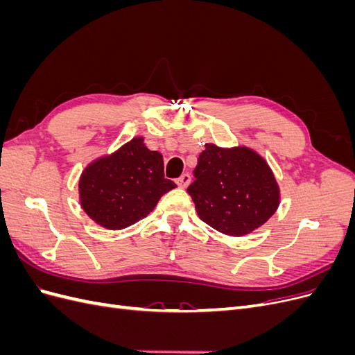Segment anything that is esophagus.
Instances as JSON below:
<instances>
[{"label":"esophagus","mask_w":355,"mask_h":355,"mask_svg":"<svg viewBox=\"0 0 355 355\" xmlns=\"http://www.w3.org/2000/svg\"><path fill=\"white\" fill-rule=\"evenodd\" d=\"M176 184L179 188H187L191 184V176L188 173L182 175L179 179H176Z\"/></svg>","instance_id":"1"}]
</instances>
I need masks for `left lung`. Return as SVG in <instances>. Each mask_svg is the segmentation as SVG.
Here are the masks:
<instances>
[{
  "mask_svg": "<svg viewBox=\"0 0 355 355\" xmlns=\"http://www.w3.org/2000/svg\"><path fill=\"white\" fill-rule=\"evenodd\" d=\"M188 194L202 222L241 237L259 228L280 204V189L266 161L250 148L206 144Z\"/></svg>",
  "mask_w": 355,
  "mask_h": 355,
  "instance_id": "obj_1",
  "label": "left lung"
}]
</instances>
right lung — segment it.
<instances>
[{
    "instance_id": "add662e5",
    "label": "right lung",
    "mask_w": 355,
    "mask_h": 355,
    "mask_svg": "<svg viewBox=\"0 0 355 355\" xmlns=\"http://www.w3.org/2000/svg\"><path fill=\"white\" fill-rule=\"evenodd\" d=\"M78 187L81 207L96 223L123 230L146 218L176 184L164 178L163 155L149 151L144 137H133L85 167Z\"/></svg>"
}]
</instances>
